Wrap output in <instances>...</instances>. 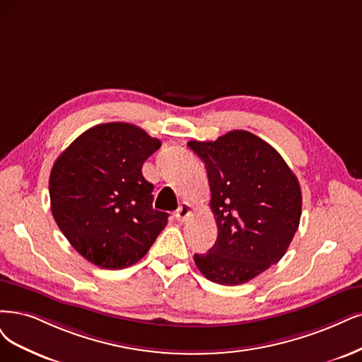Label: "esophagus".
Listing matches in <instances>:
<instances>
[{
	"label": "esophagus",
	"instance_id": "34e87169",
	"mask_svg": "<svg viewBox=\"0 0 362 362\" xmlns=\"http://www.w3.org/2000/svg\"><path fill=\"white\" fill-rule=\"evenodd\" d=\"M191 213H192L191 204L182 203V204L179 206V209L176 210V213H174V216H176V219H177L179 222H186V219H188V218L191 216Z\"/></svg>",
	"mask_w": 362,
	"mask_h": 362
}]
</instances>
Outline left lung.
<instances>
[{"instance_id": "1", "label": "left lung", "mask_w": 362, "mask_h": 362, "mask_svg": "<svg viewBox=\"0 0 362 362\" xmlns=\"http://www.w3.org/2000/svg\"><path fill=\"white\" fill-rule=\"evenodd\" d=\"M188 146L206 164L218 225L216 243L195 253V265L215 284H246L282 259L296 235L298 179L274 147L249 131Z\"/></svg>"}]
</instances>
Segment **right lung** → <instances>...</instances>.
Here are the masks:
<instances>
[{
    "label": "right lung",
    "instance_id": "1",
    "mask_svg": "<svg viewBox=\"0 0 362 362\" xmlns=\"http://www.w3.org/2000/svg\"><path fill=\"white\" fill-rule=\"evenodd\" d=\"M158 139L125 122L101 124L78 136L50 171V209L70 245L101 269L139 262L168 213L153 210V185L143 177L144 160Z\"/></svg>",
    "mask_w": 362,
    "mask_h": 362
}]
</instances>
